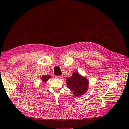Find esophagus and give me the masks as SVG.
<instances>
[{"instance_id":"34e87169","label":"esophagus","mask_w":129,"mask_h":129,"mask_svg":"<svg viewBox=\"0 0 129 129\" xmlns=\"http://www.w3.org/2000/svg\"><path fill=\"white\" fill-rule=\"evenodd\" d=\"M55 77L57 79H60L63 78V76H55Z\"/></svg>"}]
</instances>
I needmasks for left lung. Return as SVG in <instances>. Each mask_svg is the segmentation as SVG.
I'll return each instance as SVG.
<instances>
[{
	"instance_id": "8db88e82",
	"label": "left lung",
	"mask_w": 129,
	"mask_h": 129,
	"mask_svg": "<svg viewBox=\"0 0 129 129\" xmlns=\"http://www.w3.org/2000/svg\"><path fill=\"white\" fill-rule=\"evenodd\" d=\"M67 86L74 92L76 96H80L87 90L88 80L84 77L80 76L78 73H74L73 76L66 80Z\"/></svg>"
}]
</instances>
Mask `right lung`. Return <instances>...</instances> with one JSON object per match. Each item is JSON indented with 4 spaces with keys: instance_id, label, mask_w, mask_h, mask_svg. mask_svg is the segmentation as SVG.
Here are the masks:
<instances>
[{
    "instance_id": "right-lung-1",
    "label": "right lung",
    "mask_w": 129,
    "mask_h": 129,
    "mask_svg": "<svg viewBox=\"0 0 129 129\" xmlns=\"http://www.w3.org/2000/svg\"><path fill=\"white\" fill-rule=\"evenodd\" d=\"M50 78V76H45L42 77V78H41V79H42V80L43 81L45 82V81H47Z\"/></svg>"
}]
</instances>
